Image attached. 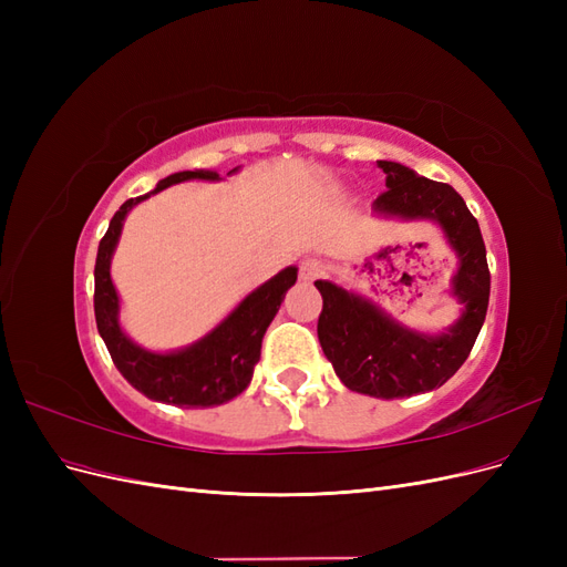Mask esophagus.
<instances>
[{
    "label": "esophagus",
    "mask_w": 567,
    "mask_h": 567,
    "mask_svg": "<svg viewBox=\"0 0 567 567\" xmlns=\"http://www.w3.org/2000/svg\"><path fill=\"white\" fill-rule=\"evenodd\" d=\"M323 274V265L319 260H315V257H305V260L300 262V279L302 281H315L319 279Z\"/></svg>",
    "instance_id": "1"
}]
</instances>
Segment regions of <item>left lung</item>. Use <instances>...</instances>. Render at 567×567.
Returning a JSON list of instances; mask_svg holds the SVG:
<instances>
[{
    "instance_id": "left-lung-1",
    "label": "left lung",
    "mask_w": 567,
    "mask_h": 567,
    "mask_svg": "<svg viewBox=\"0 0 567 567\" xmlns=\"http://www.w3.org/2000/svg\"><path fill=\"white\" fill-rule=\"evenodd\" d=\"M379 167L388 192L373 200V213L435 221L458 262L450 293L461 315L440 333L409 329L369 298L315 281L323 298L317 333L338 379L369 398L394 400L444 385L466 362L485 323L489 269L477 219L450 184L421 177L402 163L379 161Z\"/></svg>"
}]
</instances>
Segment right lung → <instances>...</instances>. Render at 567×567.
Returning a JSON list of instances; mask_svg holds the SVG:
<instances>
[{
	"label": "right lung",
	"instance_id": "add662e5",
	"mask_svg": "<svg viewBox=\"0 0 567 567\" xmlns=\"http://www.w3.org/2000/svg\"><path fill=\"white\" fill-rule=\"evenodd\" d=\"M234 173H238V167H234L229 175ZM186 179L219 182L221 177L213 169H186V173H175L161 179L153 192L120 205L96 252L94 315L99 336L104 338L115 369L125 375L132 388L144 392L148 400L203 409L225 404L250 385L252 369L260 362L267 326L277 317L286 290L296 284L298 267H286L262 286L250 290L213 331L192 346L169 352H153L136 346L120 326V298L111 279L113 252L120 234H123L125 217L134 205Z\"/></svg>",
	"mask_w": 567,
	"mask_h": 567
}]
</instances>
